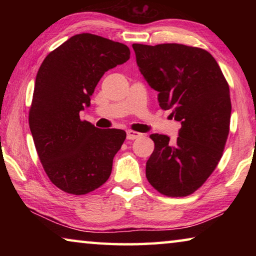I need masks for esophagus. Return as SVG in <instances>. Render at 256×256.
<instances>
[{"mask_svg":"<svg viewBox=\"0 0 256 256\" xmlns=\"http://www.w3.org/2000/svg\"><path fill=\"white\" fill-rule=\"evenodd\" d=\"M142 136L141 133L132 131V130H128V131L126 132V138H128V140H134V138H138V136Z\"/></svg>","mask_w":256,"mask_h":256,"instance_id":"34e87169","label":"esophagus"}]
</instances>
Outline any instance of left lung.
I'll use <instances>...</instances> for the list:
<instances>
[{
    "mask_svg": "<svg viewBox=\"0 0 256 256\" xmlns=\"http://www.w3.org/2000/svg\"><path fill=\"white\" fill-rule=\"evenodd\" d=\"M136 64L159 106L180 122L178 138L151 134L149 183L164 196H186L216 170L226 144L232 102L229 86L209 52L182 44H133Z\"/></svg>",
    "mask_w": 256,
    "mask_h": 256,
    "instance_id": "obj_1",
    "label": "left lung"
}]
</instances>
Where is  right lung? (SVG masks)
<instances>
[{
	"mask_svg": "<svg viewBox=\"0 0 256 256\" xmlns=\"http://www.w3.org/2000/svg\"><path fill=\"white\" fill-rule=\"evenodd\" d=\"M128 58L122 42L79 34L50 52L38 70L29 126L47 176L64 192L82 196L110 178L126 133L98 128L79 112L90 106L104 73Z\"/></svg>",
	"mask_w": 256,
	"mask_h": 256,
	"instance_id": "1",
	"label": "right lung"
}]
</instances>
